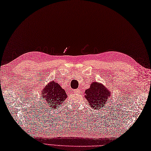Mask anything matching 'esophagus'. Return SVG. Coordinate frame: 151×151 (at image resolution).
Masks as SVG:
<instances>
[{
  "instance_id": "34e87169",
  "label": "esophagus",
  "mask_w": 151,
  "mask_h": 151,
  "mask_svg": "<svg viewBox=\"0 0 151 151\" xmlns=\"http://www.w3.org/2000/svg\"><path fill=\"white\" fill-rule=\"evenodd\" d=\"M73 91H74L75 93H80V90L79 89H76L73 90Z\"/></svg>"
}]
</instances>
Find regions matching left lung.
Returning a JSON list of instances; mask_svg holds the SVG:
<instances>
[{
  "label": "left lung",
  "instance_id": "left-lung-1",
  "mask_svg": "<svg viewBox=\"0 0 151 151\" xmlns=\"http://www.w3.org/2000/svg\"><path fill=\"white\" fill-rule=\"evenodd\" d=\"M85 93L89 105L95 109L104 107L108 98L110 96V91L103 84L97 82L91 83L90 88L85 91Z\"/></svg>",
  "mask_w": 151,
  "mask_h": 151
}]
</instances>
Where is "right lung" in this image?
Segmentation results:
<instances>
[{
	"label": "right lung",
	"mask_w": 151,
	"mask_h": 151,
	"mask_svg": "<svg viewBox=\"0 0 151 151\" xmlns=\"http://www.w3.org/2000/svg\"><path fill=\"white\" fill-rule=\"evenodd\" d=\"M43 91L44 92H42V96L45 99L47 104L50 103L54 107L57 105L61 106L67 97L65 91L60 86V84L54 81L47 84Z\"/></svg>",
	"instance_id": "1"
}]
</instances>
